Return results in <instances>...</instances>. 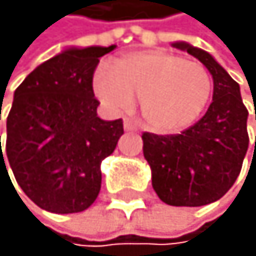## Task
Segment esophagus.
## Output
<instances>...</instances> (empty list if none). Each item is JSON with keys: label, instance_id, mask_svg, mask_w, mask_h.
Wrapping results in <instances>:
<instances>
[{"label": "esophagus", "instance_id": "obj_1", "mask_svg": "<svg viewBox=\"0 0 256 256\" xmlns=\"http://www.w3.org/2000/svg\"><path fill=\"white\" fill-rule=\"evenodd\" d=\"M124 129H126V130H137V126H136L132 120L126 119V120H124Z\"/></svg>", "mask_w": 256, "mask_h": 256}]
</instances>
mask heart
<instances>
[{"label":"heart","mask_w":256,"mask_h":256,"mask_svg":"<svg viewBox=\"0 0 256 256\" xmlns=\"http://www.w3.org/2000/svg\"><path fill=\"white\" fill-rule=\"evenodd\" d=\"M92 87L112 114L130 110L136 98H140L149 129L174 134L201 117L213 92V78L200 62L156 50L122 56L117 68L100 64L94 72Z\"/></svg>","instance_id":"b5f03b06"}]
</instances>
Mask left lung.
I'll list each match as a JSON object with an SVG mask.
<instances>
[{
  "label": "left lung",
  "mask_w": 256,
  "mask_h": 256,
  "mask_svg": "<svg viewBox=\"0 0 256 256\" xmlns=\"http://www.w3.org/2000/svg\"><path fill=\"white\" fill-rule=\"evenodd\" d=\"M172 46L198 58L208 68L213 76V102L181 134L144 132L142 150L161 201L171 206H204L226 194L242 171L248 150V110L240 85L208 52L186 42H174Z\"/></svg>",
  "instance_id": "left-lung-1"
}]
</instances>
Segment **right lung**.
Here are the masks:
<instances>
[{
	"mask_svg": "<svg viewBox=\"0 0 256 256\" xmlns=\"http://www.w3.org/2000/svg\"><path fill=\"white\" fill-rule=\"evenodd\" d=\"M114 48H65L14 90L4 152L0 136V171L10 164L23 192L42 210L80 213L97 200L100 164L124 134L120 119L97 116L92 88L98 58Z\"/></svg>",
	"mask_w": 256,
	"mask_h": 256,
	"instance_id": "1",
	"label": "right lung"
}]
</instances>
